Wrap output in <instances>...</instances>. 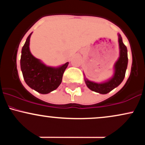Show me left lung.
<instances>
[{
	"label": "left lung",
	"instance_id": "obj_1",
	"mask_svg": "<svg viewBox=\"0 0 145 145\" xmlns=\"http://www.w3.org/2000/svg\"><path fill=\"white\" fill-rule=\"evenodd\" d=\"M118 37L119 57L114 65V74L112 77L105 82H95L88 80L84 75V81L86 86L91 91L100 94H106L117 87L123 80L128 63L127 50V47L123 43L121 35L118 34Z\"/></svg>",
	"mask_w": 145,
	"mask_h": 145
}]
</instances>
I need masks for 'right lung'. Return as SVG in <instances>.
<instances>
[{
	"label": "right lung",
	"mask_w": 145,
	"mask_h": 145,
	"mask_svg": "<svg viewBox=\"0 0 145 145\" xmlns=\"http://www.w3.org/2000/svg\"><path fill=\"white\" fill-rule=\"evenodd\" d=\"M29 35L22 49L20 67L25 82L41 94H48L57 89L62 82L63 75L69 62L59 67H50L37 59L30 51Z\"/></svg>",
	"instance_id": "right-lung-1"
}]
</instances>
